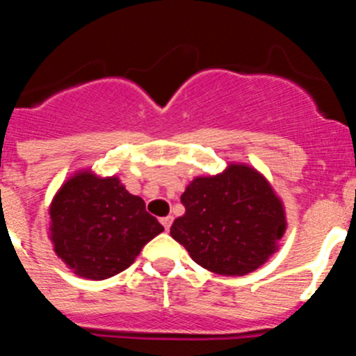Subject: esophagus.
<instances>
[{
    "label": "esophagus",
    "mask_w": 356,
    "mask_h": 356,
    "mask_svg": "<svg viewBox=\"0 0 356 356\" xmlns=\"http://www.w3.org/2000/svg\"><path fill=\"white\" fill-rule=\"evenodd\" d=\"M160 222H162L163 228H165V229H168V232H169V228H171V225H172V217H171V216L162 217V219H160Z\"/></svg>",
    "instance_id": "1"
}]
</instances>
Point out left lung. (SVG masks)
Listing matches in <instances>:
<instances>
[{
  "instance_id": "obj_1",
  "label": "left lung",
  "mask_w": 356,
  "mask_h": 356,
  "mask_svg": "<svg viewBox=\"0 0 356 356\" xmlns=\"http://www.w3.org/2000/svg\"><path fill=\"white\" fill-rule=\"evenodd\" d=\"M181 203L185 213L172 222L171 237L216 275L257 271L280 250L287 229L284 201L248 163L232 162L222 172L196 176Z\"/></svg>"
}]
</instances>
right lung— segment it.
Listing matches in <instances>:
<instances>
[{
	"label": "right lung",
	"instance_id": "add662e5",
	"mask_svg": "<svg viewBox=\"0 0 356 356\" xmlns=\"http://www.w3.org/2000/svg\"><path fill=\"white\" fill-rule=\"evenodd\" d=\"M49 241L56 257L80 278L106 280L130 267L163 226L146 212L119 176L80 169L49 203Z\"/></svg>",
	"mask_w": 356,
	"mask_h": 356
}]
</instances>
